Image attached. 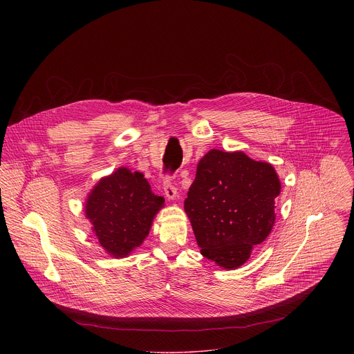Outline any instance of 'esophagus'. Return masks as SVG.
<instances>
[{
    "label": "esophagus",
    "instance_id": "1",
    "mask_svg": "<svg viewBox=\"0 0 354 354\" xmlns=\"http://www.w3.org/2000/svg\"><path fill=\"white\" fill-rule=\"evenodd\" d=\"M164 192H165V196H167V198H169V200H174V198H176V186L171 182V179H165V182H164Z\"/></svg>",
    "mask_w": 354,
    "mask_h": 354
}]
</instances>
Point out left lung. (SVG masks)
Wrapping results in <instances>:
<instances>
[{"label": "left lung", "instance_id": "8db88e82", "mask_svg": "<svg viewBox=\"0 0 354 354\" xmlns=\"http://www.w3.org/2000/svg\"><path fill=\"white\" fill-rule=\"evenodd\" d=\"M280 189L270 164L250 160L242 151L210 149L198 161L185 200L201 255L224 269L242 266L274 225Z\"/></svg>", "mask_w": 354, "mask_h": 354}]
</instances>
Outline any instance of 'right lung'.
Instances as JSON below:
<instances>
[{
  "label": "right lung",
  "mask_w": 354,
  "mask_h": 354,
  "mask_svg": "<svg viewBox=\"0 0 354 354\" xmlns=\"http://www.w3.org/2000/svg\"><path fill=\"white\" fill-rule=\"evenodd\" d=\"M164 201L142 174L122 167L91 190L85 216L100 246L113 258H126L142 243Z\"/></svg>",
  "instance_id": "1"
}]
</instances>
